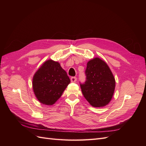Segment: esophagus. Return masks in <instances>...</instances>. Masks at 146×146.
<instances>
[{
    "label": "esophagus",
    "instance_id": "1",
    "mask_svg": "<svg viewBox=\"0 0 146 146\" xmlns=\"http://www.w3.org/2000/svg\"><path fill=\"white\" fill-rule=\"evenodd\" d=\"M70 81L72 82H76L77 81V78L76 77H72L70 78Z\"/></svg>",
    "mask_w": 146,
    "mask_h": 146
}]
</instances>
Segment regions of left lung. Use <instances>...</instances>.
Listing matches in <instances>:
<instances>
[{
	"label": "left lung",
	"mask_w": 146,
	"mask_h": 146,
	"mask_svg": "<svg viewBox=\"0 0 146 146\" xmlns=\"http://www.w3.org/2000/svg\"><path fill=\"white\" fill-rule=\"evenodd\" d=\"M85 73V82H80L85 98L95 107L107 105L114 93L115 80L107 63L95 58L88 61Z\"/></svg>",
	"instance_id": "obj_1"
}]
</instances>
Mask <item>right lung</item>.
I'll list each match as a JSON object with an SVG mask.
<instances>
[{"label": "right lung", "mask_w": 146, "mask_h": 146, "mask_svg": "<svg viewBox=\"0 0 146 146\" xmlns=\"http://www.w3.org/2000/svg\"><path fill=\"white\" fill-rule=\"evenodd\" d=\"M70 82L67 73L60 64L49 60L34 75L33 89L41 103L51 105L61 96Z\"/></svg>", "instance_id": "obj_1"}]
</instances>
